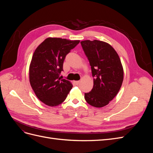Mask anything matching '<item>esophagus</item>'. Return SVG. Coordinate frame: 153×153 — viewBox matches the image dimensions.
<instances>
[{
    "label": "esophagus",
    "mask_w": 153,
    "mask_h": 153,
    "mask_svg": "<svg viewBox=\"0 0 153 153\" xmlns=\"http://www.w3.org/2000/svg\"><path fill=\"white\" fill-rule=\"evenodd\" d=\"M80 81H74V83H75V84H76V85H78L80 84Z\"/></svg>",
    "instance_id": "34e87169"
}]
</instances>
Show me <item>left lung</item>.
Here are the masks:
<instances>
[{
	"mask_svg": "<svg viewBox=\"0 0 153 153\" xmlns=\"http://www.w3.org/2000/svg\"><path fill=\"white\" fill-rule=\"evenodd\" d=\"M91 66L94 85L85 93V100L92 106L107 105L118 93L124 78V71L117 53L108 43L99 40L80 42Z\"/></svg>",
	"mask_w": 153,
	"mask_h": 153,
	"instance_id": "8db88e82",
	"label": "left lung"
}]
</instances>
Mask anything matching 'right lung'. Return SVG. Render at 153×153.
Masks as SVG:
<instances>
[{"label": "right lung", "instance_id": "1", "mask_svg": "<svg viewBox=\"0 0 153 153\" xmlns=\"http://www.w3.org/2000/svg\"><path fill=\"white\" fill-rule=\"evenodd\" d=\"M80 43V40L48 38L35 50L29 66V82L36 96L50 106L61 104L73 85L61 79L66 55Z\"/></svg>", "mask_w": 153, "mask_h": 153}]
</instances>
